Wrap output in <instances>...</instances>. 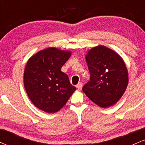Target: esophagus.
<instances>
[{"mask_svg":"<svg viewBox=\"0 0 145 145\" xmlns=\"http://www.w3.org/2000/svg\"><path fill=\"white\" fill-rule=\"evenodd\" d=\"M76 88L78 90H82V82H79L78 84L76 85Z\"/></svg>","mask_w":145,"mask_h":145,"instance_id":"1","label":"esophagus"}]
</instances>
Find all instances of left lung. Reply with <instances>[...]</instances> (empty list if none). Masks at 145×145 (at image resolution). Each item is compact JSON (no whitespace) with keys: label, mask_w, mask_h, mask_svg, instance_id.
<instances>
[{"label":"left lung","mask_w":145,"mask_h":145,"mask_svg":"<svg viewBox=\"0 0 145 145\" xmlns=\"http://www.w3.org/2000/svg\"><path fill=\"white\" fill-rule=\"evenodd\" d=\"M90 81L82 91L93 102L101 108L115 104L125 91L128 71L123 59L104 46L92 48L85 55Z\"/></svg>","instance_id":"8db88e82"}]
</instances>
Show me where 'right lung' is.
<instances>
[{
	"label": "right lung",
	"mask_w": 145,
	"mask_h": 145,
	"mask_svg": "<svg viewBox=\"0 0 145 145\" xmlns=\"http://www.w3.org/2000/svg\"><path fill=\"white\" fill-rule=\"evenodd\" d=\"M71 52L50 47L33 54L26 63L24 85L31 102L37 108L55 113L65 105L76 90L61 67Z\"/></svg>",
	"instance_id": "right-lung-1"
}]
</instances>
